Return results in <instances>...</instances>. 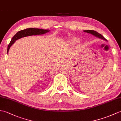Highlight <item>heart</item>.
Segmentation results:
<instances>
[{"label": "heart", "instance_id": "b5f03b06", "mask_svg": "<svg viewBox=\"0 0 121 121\" xmlns=\"http://www.w3.org/2000/svg\"><path fill=\"white\" fill-rule=\"evenodd\" d=\"M72 43H77L79 42V40L78 39H77V38H74L71 41Z\"/></svg>", "mask_w": 121, "mask_h": 121}]
</instances>
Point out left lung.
<instances>
[{
  "mask_svg": "<svg viewBox=\"0 0 121 121\" xmlns=\"http://www.w3.org/2000/svg\"><path fill=\"white\" fill-rule=\"evenodd\" d=\"M83 31L84 32L89 33V34H91L92 35H94L95 36L97 37H98L99 38H101V39H104V40L107 41L106 38H105L101 34H99V33L97 32L96 31H95V30H83Z\"/></svg>",
  "mask_w": 121,
  "mask_h": 121,
  "instance_id": "left-lung-1",
  "label": "left lung"
}]
</instances>
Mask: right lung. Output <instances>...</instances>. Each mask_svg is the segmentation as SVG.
<instances>
[{
  "mask_svg": "<svg viewBox=\"0 0 121 121\" xmlns=\"http://www.w3.org/2000/svg\"><path fill=\"white\" fill-rule=\"evenodd\" d=\"M49 31L50 30H48L34 29V28H29V29H26L23 30H20V31L17 33L16 34L12 37L11 42H10L8 46L7 53H8V51L10 47L12 45V44H13V43L15 42V40L19 39L21 38L26 36H29L44 34L45 33Z\"/></svg>",
  "mask_w": 121,
  "mask_h": 121,
  "instance_id": "obj_1",
  "label": "right lung"
}]
</instances>
